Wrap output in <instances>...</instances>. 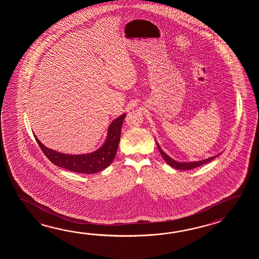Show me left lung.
I'll return each mask as SVG.
<instances>
[{
	"mask_svg": "<svg viewBox=\"0 0 259 259\" xmlns=\"http://www.w3.org/2000/svg\"><path fill=\"white\" fill-rule=\"evenodd\" d=\"M156 145H157V147L159 149L160 154L163 156V158H164L165 162L170 166H172V167H174L176 169H180V170H189V169H193V168H195V167H198L200 165H203L204 164H206V163H208L210 161L215 159V157L219 156L220 154H217V155H214V156H211L209 158L200 160V161H194V162H178L176 160L172 159L167 154H165V152L160 148L158 143H156Z\"/></svg>",
	"mask_w": 259,
	"mask_h": 259,
	"instance_id": "left-lung-1",
	"label": "left lung"
}]
</instances>
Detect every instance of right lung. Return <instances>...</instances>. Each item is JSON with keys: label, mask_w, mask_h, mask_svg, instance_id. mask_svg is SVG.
Segmentation results:
<instances>
[{"label": "right lung", "mask_w": 259, "mask_h": 259, "mask_svg": "<svg viewBox=\"0 0 259 259\" xmlns=\"http://www.w3.org/2000/svg\"><path fill=\"white\" fill-rule=\"evenodd\" d=\"M125 116L126 114H123L112 121L110 126L108 127L107 137L104 144L98 150L89 154H62L53 149L46 147L40 143L36 135H34V137L45 156L53 164L76 173L94 174L104 170L115 159L120 140L122 124Z\"/></svg>", "instance_id": "1"}]
</instances>
